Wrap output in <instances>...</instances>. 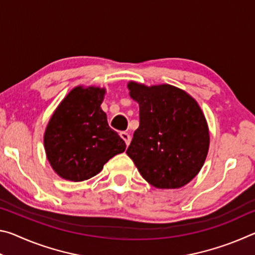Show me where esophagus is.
Listing matches in <instances>:
<instances>
[{
    "instance_id": "obj_1",
    "label": "esophagus",
    "mask_w": 255,
    "mask_h": 255,
    "mask_svg": "<svg viewBox=\"0 0 255 255\" xmlns=\"http://www.w3.org/2000/svg\"><path fill=\"white\" fill-rule=\"evenodd\" d=\"M120 137H122L123 139L125 140V143H126L127 146L129 145V143H130L131 137H130V135H129L127 131H122V132H120Z\"/></svg>"
}]
</instances>
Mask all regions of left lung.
I'll return each mask as SVG.
<instances>
[{
	"label": "left lung",
	"mask_w": 255,
	"mask_h": 255,
	"mask_svg": "<svg viewBox=\"0 0 255 255\" xmlns=\"http://www.w3.org/2000/svg\"><path fill=\"white\" fill-rule=\"evenodd\" d=\"M139 105V127L127 155L141 176L158 189H178L199 173L209 148L204 114L192 97L170 84L128 83Z\"/></svg>",
	"instance_id": "8db88e82"
}]
</instances>
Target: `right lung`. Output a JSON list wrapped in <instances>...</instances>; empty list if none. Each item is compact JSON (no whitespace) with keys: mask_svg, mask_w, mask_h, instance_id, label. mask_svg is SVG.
Returning <instances> with one entry per match:
<instances>
[{"mask_svg":"<svg viewBox=\"0 0 255 255\" xmlns=\"http://www.w3.org/2000/svg\"><path fill=\"white\" fill-rule=\"evenodd\" d=\"M106 90L77 86L60 102L47 125L44 145L60 178L80 182L97 175L126 144L101 109Z\"/></svg>","mask_w":255,"mask_h":255,"instance_id":"obj_1","label":"right lung"}]
</instances>
